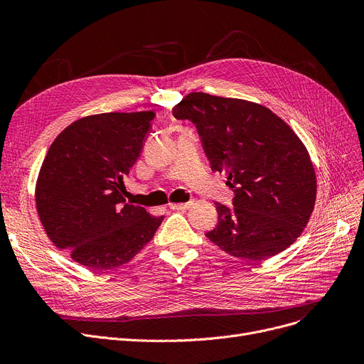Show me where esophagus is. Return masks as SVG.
<instances>
[{"mask_svg": "<svg viewBox=\"0 0 364 364\" xmlns=\"http://www.w3.org/2000/svg\"><path fill=\"white\" fill-rule=\"evenodd\" d=\"M192 206V202H186V203H169V208L172 211H184V209H188Z\"/></svg>", "mask_w": 364, "mask_h": 364, "instance_id": "obj_1", "label": "esophagus"}]
</instances>
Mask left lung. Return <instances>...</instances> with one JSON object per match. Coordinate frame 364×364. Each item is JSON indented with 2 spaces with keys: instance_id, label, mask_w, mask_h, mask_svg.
Returning <instances> with one entry per match:
<instances>
[{
  "instance_id": "left-lung-1",
  "label": "left lung",
  "mask_w": 364,
  "mask_h": 364,
  "mask_svg": "<svg viewBox=\"0 0 364 364\" xmlns=\"http://www.w3.org/2000/svg\"><path fill=\"white\" fill-rule=\"evenodd\" d=\"M172 114L196 125L213 171L225 172L235 192L233 209L215 203L218 224L205 236L251 261L289 247L317 193L309 150L292 128L265 106L206 92L187 94Z\"/></svg>"
}]
</instances>
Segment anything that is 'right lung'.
I'll use <instances>...</instances> for the list:
<instances>
[{"label": "right lung", "instance_id": "1", "mask_svg": "<svg viewBox=\"0 0 364 364\" xmlns=\"http://www.w3.org/2000/svg\"><path fill=\"white\" fill-rule=\"evenodd\" d=\"M155 112L90 114L50 146L35 187L36 211L50 240L91 270L129 262L164 217L125 200L124 178L140 156Z\"/></svg>", "mask_w": 364, "mask_h": 364}]
</instances>
